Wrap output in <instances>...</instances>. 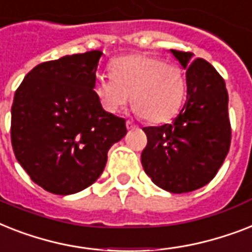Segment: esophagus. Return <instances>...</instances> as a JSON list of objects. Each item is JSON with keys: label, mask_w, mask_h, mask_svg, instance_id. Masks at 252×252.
I'll use <instances>...</instances> for the list:
<instances>
[{"label": "esophagus", "mask_w": 252, "mask_h": 252, "mask_svg": "<svg viewBox=\"0 0 252 252\" xmlns=\"http://www.w3.org/2000/svg\"><path fill=\"white\" fill-rule=\"evenodd\" d=\"M126 126H127V128L128 130H134V128H136L138 127V126H136L135 124H134V122H132V121H126Z\"/></svg>", "instance_id": "obj_1"}]
</instances>
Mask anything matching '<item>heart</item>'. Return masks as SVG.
<instances>
[{
	"mask_svg": "<svg viewBox=\"0 0 252 252\" xmlns=\"http://www.w3.org/2000/svg\"><path fill=\"white\" fill-rule=\"evenodd\" d=\"M112 75H98L94 94L106 113L116 114L130 100L134 113L151 124L168 122L181 109L186 82L180 66L150 54H132L110 63Z\"/></svg>",
	"mask_w": 252,
	"mask_h": 252,
	"instance_id": "heart-1",
	"label": "heart"
}]
</instances>
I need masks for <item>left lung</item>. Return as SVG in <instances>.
Instances as JSON below:
<instances>
[{"label":"left lung","mask_w":252,"mask_h":252,"mask_svg":"<svg viewBox=\"0 0 252 252\" xmlns=\"http://www.w3.org/2000/svg\"><path fill=\"white\" fill-rule=\"evenodd\" d=\"M186 70L185 105L172 124L144 127L142 165L152 182L173 194L198 190L213 180L230 147L228 91L211 63L170 49Z\"/></svg>","instance_id":"1"}]
</instances>
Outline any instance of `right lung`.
Segmentation results:
<instances>
[{
  "label": "right lung",
  "mask_w": 252,
  "mask_h": 252,
  "mask_svg": "<svg viewBox=\"0 0 252 252\" xmlns=\"http://www.w3.org/2000/svg\"><path fill=\"white\" fill-rule=\"evenodd\" d=\"M100 50L40 63L24 76L11 106V144L31 180L71 195L101 176L108 151L127 134L94 94Z\"/></svg>",
  "instance_id": "obj_1"
}]
</instances>
